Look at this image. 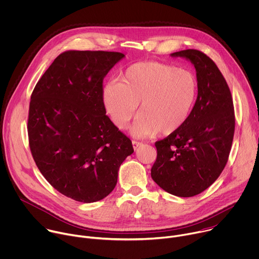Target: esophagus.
<instances>
[{
    "label": "esophagus",
    "mask_w": 259,
    "mask_h": 259,
    "mask_svg": "<svg viewBox=\"0 0 259 259\" xmlns=\"http://www.w3.org/2000/svg\"><path fill=\"white\" fill-rule=\"evenodd\" d=\"M140 146H142V143L137 142V141H133V147H134V149H135V150H137Z\"/></svg>",
    "instance_id": "esophagus-1"
}]
</instances>
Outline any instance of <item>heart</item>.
I'll use <instances>...</instances> for the list:
<instances>
[{"mask_svg":"<svg viewBox=\"0 0 259 259\" xmlns=\"http://www.w3.org/2000/svg\"><path fill=\"white\" fill-rule=\"evenodd\" d=\"M197 94L194 74L159 62H138L127 67L119 82H108L102 91L103 104L112 122L126 128L138 111L133 134L149 137L169 135L188 119Z\"/></svg>","mask_w":259,"mask_h":259,"instance_id":"obj_1","label":"heart"}]
</instances>
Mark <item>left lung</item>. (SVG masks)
Returning <instances> with one entry per match:
<instances>
[{
  "label": "left lung",
  "instance_id": "8db88e82",
  "mask_svg": "<svg viewBox=\"0 0 259 259\" xmlns=\"http://www.w3.org/2000/svg\"><path fill=\"white\" fill-rule=\"evenodd\" d=\"M170 56L194 65L198 95L186 122L155 143L151 177L171 195L193 197L210 187L228 162L235 133L233 99L217 64L202 52L189 49Z\"/></svg>",
  "mask_w": 259,
  "mask_h": 259
}]
</instances>
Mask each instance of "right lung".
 Returning <instances> with one entry per match:
<instances>
[{
  "mask_svg": "<svg viewBox=\"0 0 259 259\" xmlns=\"http://www.w3.org/2000/svg\"><path fill=\"white\" fill-rule=\"evenodd\" d=\"M122 58L118 52H63L31 94L27 131L34 162L52 187L78 202L108 196L134 152L102 100L103 79Z\"/></svg>",
  "mask_w": 259,
  "mask_h": 259,
  "instance_id": "1",
  "label": "right lung"
}]
</instances>
